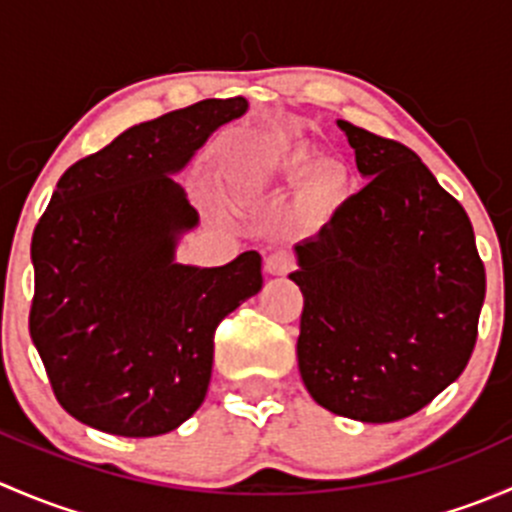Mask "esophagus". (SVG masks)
Returning <instances> with one entry per match:
<instances>
[{
	"instance_id": "34e87169",
	"label": "esophagus",
	"mask_w": 512,
	"mask_h": 512,
	"mask_svg": "<svg viewBox=\"0 0 512 512\" xmlns=\"http://www.w3.org/2000/svg\"><path fill=\"white\" fill-rule=\"evenodd\" d=\"M294 265H297V260H294V255L289 250H277L267 257V272L270 275H289L294 270Z\"/></svg>"
}]
</instances>
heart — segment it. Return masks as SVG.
<instances>
[{"label":"heart","instance_id":"obj_1","mask_svg":"<svg viewBox=\"0 0 512 512\" xmlns=\"http://www.w3.org/2000/svg\"><path fill=\"white\" fill-rule=\"evenodd\" d=\"M312 165V151L302 143H287L280 141L272 148H267V153L255 163V168L250 170V183H260V180L277 178V175H285V178H294V175H304ZM314 190L319 195H332L342 188L344 173L339 165L327 163L319 165L314 170Z\"/></svg>","mask_w":512,"mask_h":512}]
</instances>
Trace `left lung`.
Listing matches in <instances>:
<instances>
[{
    "label": "left lung",
    "instance_id": "left-lung-1",
    "mask_svg": "<svg viewBox=\"0 0 512 512\" xmlns=\"http://www.w3.org/2000/svg\"><path fill=\"white\" fill-rule=\"evenodd\" d=\"M339 128L369 183L297 245L299 374L332 414L391 423L466 369L485 267L463 205L411 148L347 121Z\"/></svg>",
    "mask_w": 512,
    "mask_h": 512
}]
</instances>
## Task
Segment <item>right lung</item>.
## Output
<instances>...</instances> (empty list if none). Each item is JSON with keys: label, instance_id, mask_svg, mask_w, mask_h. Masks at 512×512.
<instances>
[{"label": "right lung", "instance_id": "obj_1", "mask_svg": "<svg viewBox=\"0 0 512 512\" xmlns=\"http://www.w3.org/2000/svg\"><path fill=\"white\" fill-rule=\"evenodd\" d=\"M247 101L205 98L138 123L76 160L32 237L29 334L66 414L126 438L168 433L208 394L215 329L262 289L260 255L225 267L175 265L198 223L168 173Z\"/></svg>", "mask_w": 512, "mask_h": 512}]
</instances>
